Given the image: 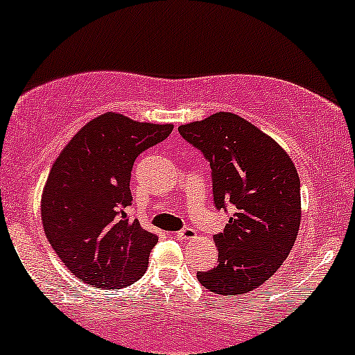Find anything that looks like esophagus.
<instances>
[{
    "label": "esophagus",
    "instance_id": "esophagus-1",
    "mask_svg": "<svg viewBox=\"0 0 355 355\" xmlns=\"http://www.w3.org/2000/svg\"><path fill=\"white\" fill-rule=\"evenodd\" d=\"M177 237L182 241H190V239H193V237H197V232L193 231L192 227H185L184 231L177 232Z\"/></svg>",
    "mask_w": 355,
    "mask_h": 355
}]
</instances>
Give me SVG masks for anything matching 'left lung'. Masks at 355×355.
<instances>
[{"mask_svg":"<svg viewBox=\"0 0 355 355\" xmlns=\"http://www.w3.org/2000/svg\"><path fill=\"white\" fill-rule=\"evenodd\" d=\"M178 131L210 163L216 207L234 212L214 236L219 263L197 279L217 295L249 293L275 275L297 241V166L275 139L234 112H216Z\"/></svg>","mask_w":355,"mask_h":355,"instance_id":"left-lung-1","label":"left lung"}]
</instances>
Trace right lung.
<instances>
[{"label": "right lung", "mask_w": 355, "mask_h": 355, "mask_svg": "<svg viewBox=\"0 0 355 355\" xmlns=\"http://www.w3.org/2000/svg\"><path fill=\"white\" fill-rule=\"evenodd\" d=\"M173 124L118 112L89 121L53 162L42 193V224L62 263L80 282L119 290L145 275L158 237L131 220V170Z\"/></svg>", "instance_id": "1"}]
</instances>
